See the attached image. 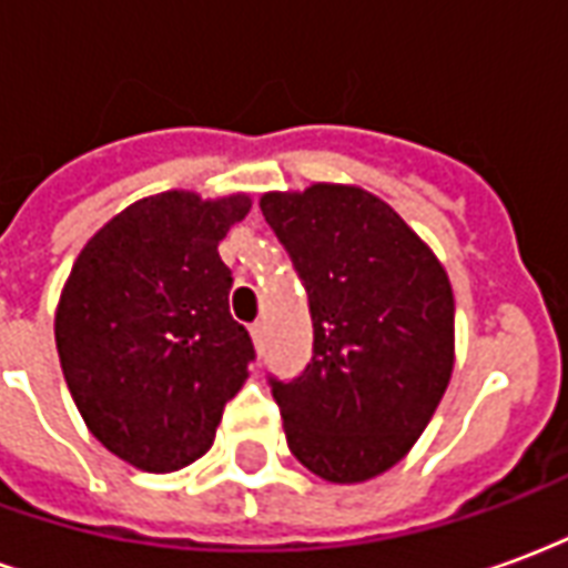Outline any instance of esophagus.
<instances>
[{"mask_svg":"<svg viewBox=\"0 0 568 568\" xmlns=\"http://www.w3.org/2000/svg\"><path fill=\"white\" fill-rule=\"evenodd\" d=\"M248 334H252V344H255V349H261V346H264V337H267V325H264V322H255V325L248 328Z\"/></svg>","mask_w":568,"mask_h":568,"instance_id":"obj_1","label":"esophagus"}]
</instances>
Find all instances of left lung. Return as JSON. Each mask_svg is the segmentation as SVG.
<instances>
[{"instance_id": "obj_1", "label": "left lung", "mask_w": 568, "mask_h": 568, "mask_svg": "<svg viewBox=\"0 0 568 568\" xmlns=\"http://www.w3.org/2000/svg\"><path fill=\"white\" fill-rule=\"evenodd\" d=\"M258 206L307 285L316 334L307 371L273 383L288 450L328 484H365L405 459L447 393L450 276L365 187L313 182Z\"/></svg>"}]
</instances>
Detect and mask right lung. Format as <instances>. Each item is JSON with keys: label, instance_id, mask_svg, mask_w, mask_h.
<instances>
[{"label": "right lung", "instance_id": "add662e5", "mask_svg": "<svg viewBox=\"0 0 568 568\" xmlns=\"http://www.w3.org/2000/svg\"><path fill=\"white\" fill-rule=\"evenodd\" d=\"M252 197L173 187L112 215L84 243L54 310L60 368L84 426L140 471L197 463L248 381L219 243Z\"/></svg>", "mask_w": 568, "mask_h": 568}]
</instances>
